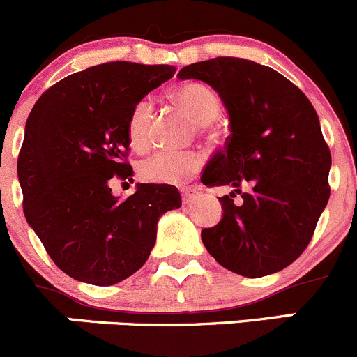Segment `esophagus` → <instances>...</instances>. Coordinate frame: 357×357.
I'll list each match as a JSON object with an SVG mask.
<instances>
[{
    "label": "esophagus",
    "instance_id": "34e87169",
    "mask_svg": "<svg viewBox=\"0 0 357 357\" xmlns=\"http://www.w3.org/2000/svg\"><path fill=\"white\" fill-rule=\"evenodd\" d=\"M180 192H182L183 204L192 203L194 199H197V197H199V190L194 189V187H183V189H180Z\"/></svg>",
    "mask_w": 357,
    "mask_h": 357
}]
</instances>
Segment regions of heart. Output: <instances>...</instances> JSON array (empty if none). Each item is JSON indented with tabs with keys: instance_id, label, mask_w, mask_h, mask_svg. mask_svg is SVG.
I'll return each instance as SVG.
<instances>
[{
	"instance_id": "heart-1",
	"label": "heart",
	"mask_w": 357,
	"mask_h": 357,
	"mask_svg": "<svg viewBox=\"0 0 357 357\" xmlns=\"http://www.w3.org/2000/svg\"><path fill=\"white\" fill-rule=\"evenodd\" d=\"M174 98L196 121L197 130L211 133V121L220 112V100L210 86L203 83H185L175 88ZM153 102L142 98L133 105L128 116V140L133 149L144 151L149 147ZM203 153L197 151H160L144 160L139 167L140 177L154 183H182L203 168Z\"/></svg>"
}]
</instances>
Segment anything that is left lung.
I'll return each instance as SVG.
<instances>
[{
  "mask_svg": "<svg viewBox=\"0 0 357 357\" xmlns=\"http://www.w3.org/2000/svg\"><path fill=\"white\" fill-rule=\"evenodd\" d=\"M178 77L210 84L231 119L224 151L211 158L201 182L232 192L218 197L224 213L201 231L203 245L241 276L284 269L307 248L330 197L331 154L312 104L283 74L246 59L190 63ZM236 192L239 204L231 199Z\"/></svg>",
  "mask_w": 357,
  "mask_h": 357,
  "instance_id": "8db88e82",
  "label": "left lung"
}]
</instances>
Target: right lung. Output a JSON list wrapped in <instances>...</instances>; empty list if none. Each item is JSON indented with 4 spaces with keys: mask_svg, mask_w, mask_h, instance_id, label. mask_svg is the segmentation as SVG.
<instances>
[{
    "mask_svg": "<svg viewBox=\"0 0 357 357\" xmlns=\"http://www.w3.org/2000/svg\"><path fill=\"white\" fill-rule=\"evenodd\" d=\"M174 74V66L100 63L60 79L34 104L17 161L24 215L67 276L97 287L126 280L149 259L161 215L182 204L168 183H139L126 199L109 187L133 175V105Z\"/></svg>",
    "mask_w": 357,
    "mask_h": 357,
    "instance_id": "add662e5",
    "label": "right lung"
}]
</instances>
